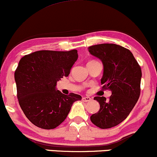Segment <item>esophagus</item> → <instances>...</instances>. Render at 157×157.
Wrapping results in <instances>:
<instances>
[{"label": "esophagus", "instance_id": "esophagus-1", "mask_svg": "<svg viewBox=\"0 0 157 157\" xmlns=\"http://www.w3.org/2000/svg\"><path fill=\"white\" fill-rule=\"evenodd\" d=\"M92 99L90 98V97H85L82 98V101L83 102H90V101H91Z\"/></svg>", "mask_w": 157, "mask_h": 157}]
</instances>
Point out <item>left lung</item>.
<instances>
[{
  "mask_svg": "<svg viewBox=\"0 0 157 157\" xmlns=\"http://www.w3.org/2000/svg\"><path fill=\"white\" fill-rule=\"evenodd\" d=\"M88 51L102 62L101 84L104 90L112 91L109 99L94 97L100 109L90 116V121L101 129L114 127L127 117L139 98L141 67L132 52L119 45H95L88 47Z\"/></svg>",
  "mask_w": 157,
  "mask_h": 157,
  "instance_id": "obj_1",
  "label": "left lung"
}]
</instances>
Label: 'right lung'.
Returning a JSON list of instances; mask_svg holds the SVG:
<instances>
[{
    "instance_id": "right-lung-1",
    "label": "right lung",
    "mask_w": 157,
    "mask_h": 157,
    "mask_svg": "<svg viewBox=\"0 0 157 157\" xmlns=\"http://www.w3.org/2000/svg\"><path fill=\"white\" fill-rule=\"evenodd\" d=\"M77 50H42L25 55L15 71L17 97L21 109L33 124L55 129L67 118L78 94L65 95L56 89L57 82L68 76L78 59Z\"/></svg>"
}]
</instances>
